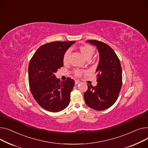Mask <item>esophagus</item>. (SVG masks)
Listing matches in <instances>:
<instances>
[{
  "label": "esophagus",
  "instance_id": "obj_1",
  "mask_svg": "<svg viewBox=\"0 0 148 148\" xmlns=\"http://www.w3.org/2000/svg\"><path fill=\"white\" fill-rule=\"evenodd\" d=\"M80 83H81V82L79 81H75V84L76 85H77V84H80Z\"/></svg>",
  "mask_w": 148,
  "mask_h": 148
}]
</instances>
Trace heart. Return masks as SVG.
Segmentation results:
<instances>
[{
    "label": "heart",
    "instance_id": "b5f03b06",
    "mask_svg": "<svg viewBox=\"0 0 148 148\" xmlns=\"http://www.w3.org/2000/svg\"><path fill=\"white\" fill-rule=\"evenodd\" d=\"M79 50L80 51L81 53L86 60L91 59L92 56L94 55V51H95L94 47L88 44L81 45L79 47ZM70 54H71V52L69 50L66 51L65 52V53L64 54L63 57V61L64 64H67L68 63ZM84 72L85 71L79 70V69H76V70L74 71V75L77 77H81Z\"/></svg>",
    "mask_w": 148,
    "mask_h": 148
}]
</instances>
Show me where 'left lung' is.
<instances>
[{"mask_svg":"<svg viewBox=\"0 0 148 148\" xmlns=\"http://www.w3.org/2000/svg\"><path fill=\"white\" fill-rule=\"evenodd\" d=\"M96 46L100 61L95 73L97 85H88L84 92L86 105L96 110H105L116 101L122 86V69L115 51L106 43L97 40H86Z\"/></svg>","mask_w":148,"mask_h":148,"instance_id":"8db88e82","label":"left lung"}]
</instances>
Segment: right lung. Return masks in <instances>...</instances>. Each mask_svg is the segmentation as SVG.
<instances>
[{"label": "right lung", "mask_w": 148, "mask_h": 148, "mask_svg": "<svg viewBox=\"0 0 148 148\" xmlns=\"http://www.w3.org/2000/svg\"><path fill=\"white\" fill-rule=\"evenodd\" d=\"M75 41L52 42L40 46L29 64V82L33 98L42 108L58 112L66 108L71 100L75 81L67 77L60 81L54 75L63 66V57Z\"/></svg>", "instance_id": "obj_1"}]
</instances>
